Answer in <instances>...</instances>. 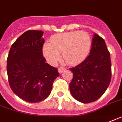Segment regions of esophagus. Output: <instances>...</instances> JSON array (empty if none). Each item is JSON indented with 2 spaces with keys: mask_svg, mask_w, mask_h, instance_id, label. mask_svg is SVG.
<instances>
[{
  "mask_svg": "<svg viewBox=\"0 0 122 122\" xmlns=\"http://www.w3.org/2000/svg\"><path fill=\"white\" fill-rule=\"evenodd\" d=\"M65 70H66V68H64V67H59V68L58 69V73H62V72L64 71Z\"/></svg>",
  "mask_w": 122,
  "mask_h": 122,
  "instance_id": "34e87169",
  "label": "esophagus"
}]
</instances>
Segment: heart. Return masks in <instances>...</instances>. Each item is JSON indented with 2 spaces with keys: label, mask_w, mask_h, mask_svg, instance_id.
<instances>
[{
  "label": "heart",
  "mask_w": 122,
  "mask_h": 122,
  "mask_svg": "<svg viewBox=\"0 0 122 122\" xmlns=\"http://www.w3.org/2000/svg\"><path fill=\"white\" fill-rule=\"evenodd\" d=\"M90 36L84 31H73L53 36L50 44L43 46V55L51 65L61 58L60 53L69 64H77L87 57L91 49Z\"/></svg>",
  "instance_id": "1"
}]
</instances>
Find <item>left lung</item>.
<instances>
[{
  "label": "left lung",
  "instance_id": "obj_1",
  "mask_svg": "<svg viewBox=\"0 0 122 122\" xmlns=\"http://www.w3.org/2000/svg\"><path fill=\"white\" fill-rule=\"evenodd\" d=\"M89 56L71 67L73 77L70 83L72 96L83 103L96 101L105 93L111 79L110 53L103 38L94 34Z\"/></svg>",
  "mask_w": 122,
  "mask_h": 122
}]
</instances>
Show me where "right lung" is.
Returning a JSON list of instances; mask_svg holds the SVG:
<instances>
[{
	"label": "right lung",
	"mask_w": 122,
	"mask_h": 122,
	"mask_svg": "<svg viewBox=\"0 0 122 122\" xmlns=\"http://www.w3.org/2000/svg\"><path fill=\"white\" fill-rule=\"evenodd\" d=\"M41 30H28L12 44L7 59L10 86L19 97L29 103L43 101L50 95L57 68L43 56L45 42Z\"/></svg>",
	"instance_id": "obj_1"
}]
</instances>
